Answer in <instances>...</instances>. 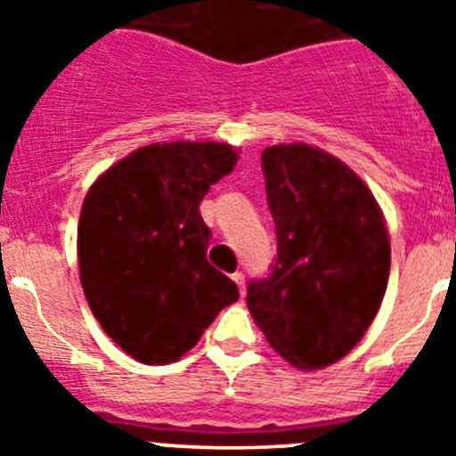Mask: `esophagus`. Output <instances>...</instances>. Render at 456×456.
<instances>
[{"label":"esophagus","instance_id":"34e87169","mask_svg":"<svg viewBox=\"0 0 456 456\" xmlns=\"http://www.w3.org/2000/svg\"><path fill=\"white\" fill-rule=\"evenodd\" d=\"M232 281H235V283H237V288H240V292L244 294V289H247V283H244V273L235 272V273H232Z\"/></svg>","mask_w":456,"mask_h":456}]
</instances>
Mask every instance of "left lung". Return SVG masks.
Returning a JSON list of instances; mask_svg holds the SVG:
<instances>
[{
  "label": "left lung",
  "instance_id": "obj_1",
  "mask_svg": "<svg viewBox=\"0 0 456 456\" xmlns=\"http://www.w3.org/2000/svg\"><path fill=\"white\" fill-rule=\"evenodd\" d=\"M263 173L276 257L248 283L247 305L294 368H326L356 347L384 299V216L363 180L320 148H267Z\"/></svg>",
  "mask_w": 456,
  "mask_h": 456
}]
</instances>
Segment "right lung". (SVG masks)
I'll return each mask as SVG.
<instances>
[{"label": "right lung", "instance_id": "1", "mask_svg": "<svg viewBox=\"0 0 456 456\" xmlns=\"http://www.w3.org/2000/svg\"><path fill=\"white\" fill-rule=\"evenodd\" d=\"M235 162L225 143H155L88 189L77 231L84 294L104 333L139 363L178 361L240 299L208 263L212 231L199 209Z\"/></svg>", "mask_w": 456, "mask_h": 456}]
</instances>
